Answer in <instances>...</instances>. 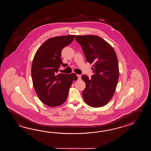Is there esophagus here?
<instances>
[{
	"instance_id": "esophagus-1",
	"label": "esophagus",
	"mask_w": 151,
	"mask_h": 151,
	"mask_svg": "<svg viewBox=\"0 0 151 151\" xmlns=\"http://www.w3.org/2000/svg\"><path fill=\"white\" fill-rule=\"evenodd\" d=\"M77 77L78 78V79H81V75L80 74H77Z\"/></svg>"
}]
</instances>
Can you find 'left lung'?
I'll use <instances>...</instances> for the list:
<instances>
[{
  "label": "left lung",
  "instance_id": "8db88e82",
  "mask_svg": "<svg viewBox=\"0 0 151 151\" xmlns=\"http://www.w3.org/2000/svg\"><path fill=\"white\" fill-rule=\"evenodd\" d=\"M86 61L92 64L91 78L83 75L86 88L83 100L92 107L105 106L111 99L119 79V65L114 50L105 40L96 35H76Z\"/></svg>",
  "mask_w": 151,
  "mask_h": 151
}]
</instances>
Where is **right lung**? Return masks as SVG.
<instances>
[{"label":"right lung","instance_id":"obj_1","mask_svg":"<svg viewBox=\"0 0 151 151\" xmlns=\"http://www.w3.org/2000/svg\"><path fill=\"white\" fill-rule=\"evenodd\" d=\"M75 35H65L48 39L38 48L33 58L31 75L34 88L39 98L47 106L61 105L68 98L76 74H58L60 66L68 65L62 62L61 51L70 44Z\"/></svg>","mask_w":151,"mask_h":151}]
</instances>
